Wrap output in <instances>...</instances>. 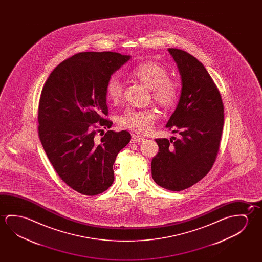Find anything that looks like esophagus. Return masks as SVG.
<instances>
[{
	"label": "esophagus",
	"mask_w": 262,
	"mask_h": 262,
	"mask_svg": "<svg viewBox=\"0 0 262 262\" xmlns=\"http://www.w3.org/2000/svg\"><path fill=\"white\" fill-rule=\"evenodd\" d=\"M143 141V137L142 136H139L136 134H133L132 135V142L133 143H136V142H142Z\"/></svg>",
	"instance_id": "obj_1"
}]
</instances>
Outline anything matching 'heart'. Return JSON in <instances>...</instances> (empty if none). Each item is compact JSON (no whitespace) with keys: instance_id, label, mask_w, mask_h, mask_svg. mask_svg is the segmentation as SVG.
Returning <instances> with one entry per match:
<instances>
[{"instance_id":"obj_1","label":"heart","mask_w":262,"mask_h":262,"mask_svg":"<svg viewBox=\"0 0 262 262\" xmlns=\"http://www.w3.org/2000/svg\"><path fill=\"white\" fill-rule=\"evenodd\" d=\"M129 75L151 90V98L160 107L169 110L176 105L179 93L178 85L169 78L167 69L163 64L155 61L145 62L134 67ZM105 94L112 103L120 101L123 95V85L118 77L113 76L108 78L105 86ZM157 118V112L150 107L145 110L129 108L119 118V124L124 129L147 133L154 127Z\"/></svg>"}]
</instances>
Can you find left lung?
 Segmentation results:
<instances>
[{
	"label": "left lung",
	"mask_w": 262,
	"mask_h": 262,
	"mask_svg": "<svg viewBox=\"0 0 262 262\" xmlns=\"http://www.w3.org/2000/svg\"><path fill=\"white\" fill-rule=\"evenodd\" d=\"M182 78L180 100L167 127L182 138L156 139L159 151L151 161L157 185L182 191L202 180L219 154L224 126V105L213 78L201 62L187 52L168 49Z\"/></svg>",
	"instance_id": "1"
}]
</instances>
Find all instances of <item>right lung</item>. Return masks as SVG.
<instances>
[{"label": "right lung", "instance_id": "right-lung-1", "mask_svg": "<svg viewBox=\"0 0 262 262\" xmlns=\"http://www.w3.org/2000/svg\"><path fill=\"white\" fill-rule=\"evenodd\" d=\"M129 56L82 52L61 62L45 83L38 106V136L61 180L78 193L96 195L114 181L117 155L130 141L110 129L105 86Z\"/></svg>", "mask_w": 262, "mask_h": 262}]
</instances>
